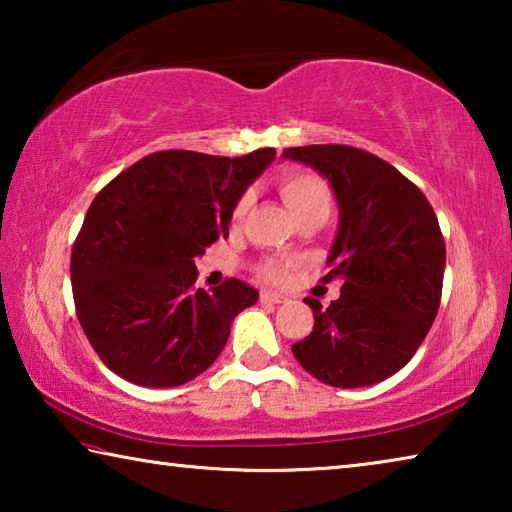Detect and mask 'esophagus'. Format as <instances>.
<instances>
[{"label": "esophagus", "instance_id": "34e87169", "mask_svg": "<svg viewBox=\"0 0 512 512\" xmlns=\"http://www.w3.org/2000/svg\"><path fill=\"white\" fill-rule=\"evenodd\" d=\"M259 300H262L264 305H277V302H284V296H282V293H277V291L264 289L262 293H259Z\"/></svg>", "mask_w": 512, "mask_h": 512}]
</instances>
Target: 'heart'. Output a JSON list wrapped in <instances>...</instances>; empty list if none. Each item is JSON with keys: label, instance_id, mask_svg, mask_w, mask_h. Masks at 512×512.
Wrapping results in <instances>:
<instances>
[{"label": "heart", "instance_id": "1", "mask_svg": "<svg viewBox=\"0 0 512 512\" xmlns=\"http://www.w3.org/2000/svg\"><path fill=\"white\" fill-rule=\"evenodd\" d=\"M277 187H280V194L284 203L291 210V214L298 216L311 212V210H329V203H332V189H329L327 180L320 178L314 171L305 169H289L284 171L280 180H277ZM248 196H241L235 212L232 216L235 219H244L248 210ZM262 275L271 282H287L289 280V264L280 262V259H271L262 266Z\"/></svg>", "mask_w": 512, "mask_h": 512}]
</instances>
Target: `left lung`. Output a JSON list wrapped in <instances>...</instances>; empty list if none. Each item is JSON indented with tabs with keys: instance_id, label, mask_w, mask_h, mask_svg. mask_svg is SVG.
I'll list each match as a JSON object with an SVG mask.
<instances>
[{
	"instance_id": "8db88e82",
	"label": "left lung",
	"mask_w": 512,
	"mask_h": 512,
	"mask_svg": "<svg viewBox=\"0 0 512 512\" xmlns=\"http://www.w3.org/2000/svg\"><path fill=\"white\" fill-rule=\"evenodd\" d=\"M284 160L323 176L339 203L325 282L341 296L314 311V329L291 345L323 384L372 386L411 361L433 325L443 293L445 241L436 212L409 178L368 151L345 144L293 146Z\"/></svg>"
}]
</instances>
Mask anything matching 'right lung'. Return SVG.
Listing matches in <instances>:
<instances>
[{"label": "right lung", "instance_id": "1", "mask_svg": "<svg viewBox=\"0 0 512 512\" xmlns=\"http://www.w3.org/2000/svg\"><path fill=\"white\" fill-rule=\"evenodd\" d=\"M275 160L160 151L121 171L94 198L72 248L76 314L94 352L126 381L183 386L228 343L259 293L230 277L194 289V259L228 235L235 205Z\"/></svg>", "mask_w": 512, "mask_h": 512}]
</instances>
